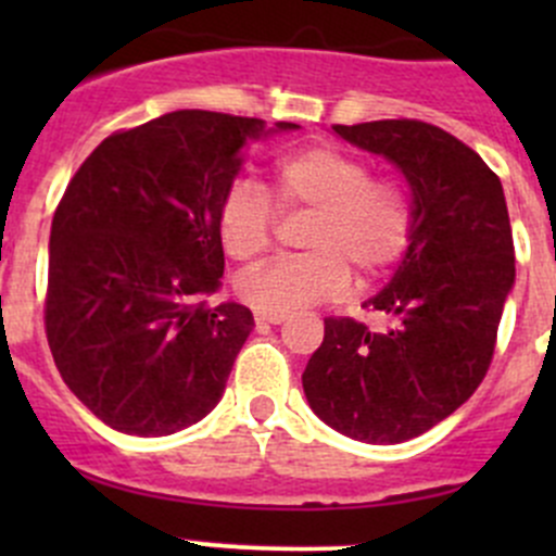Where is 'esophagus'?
<instances>
[{
	"mask_svg": "<svg viewBox=\"0 0 556 556\" xmlns=\"http://www.w3.org/2000/svg\"><path fill=\"white\" fill-rule=\"evenodd\" d=\"M255 319L261 325H282L285 314H271V312H255Z\"/></svg>",
	"mask_w": 556,
	"mask_h": 556,
	"instance_id": "esophagus-1",
	"label": "esophagus"
}]
</instances>
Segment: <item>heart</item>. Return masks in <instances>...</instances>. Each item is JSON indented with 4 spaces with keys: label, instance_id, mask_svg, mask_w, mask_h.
Segmentation results:
<instances>
[{
    "label": "heart",
    "instance_id": "1",
    "mask_svg": "<svg viewBox=\"0 0 556 556\" xmlns=\"http://www.w3.org/2000/svg\"><path fill=\"white\" fill-rule=\"evenodd\" d=\"M274 199L282 210L312 212L304 247L312 252L257 266L239 279L252 309L290 314L339 299L352 282L384 274L414 237V199L403 182L374 177L371 161L333 144H314L274 164ZM228 255L252 261L271 244L277 206L263 185L239 177L220 201Z\"/></svg>",
    "mask_w": 556,
    "mask_h": 556
}]
</instances>
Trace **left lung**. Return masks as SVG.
<instances>
[{
  "instance_id": "8db88e82",
  "label": "left lung",
  "mask_w": 556,
  "mask_h": 556,
  "mask_svg": "<svg viewBox=\"0 0 556 556\" xmlns=\"http://www.w3.org/2000/svg\"><path fill=\"white\" fill-rule=\"evenodd\" d=\"M408 179L414 237L366 309L390 325L325 319L304 392L325 425L366 444H401L457 412L486 377L514 285V237L497 174L422 121L333 126Z\"/></svg>"
}]
</instances>
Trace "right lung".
I'll list each match as a JSON object with an SVG mask.
<instances>
[{"label":"right lung","instance_id":"add662e5","mask_svg":"<svg viewBox=\"0 0 556 556\" xmlns=\"http://www.w3.org/2000/svg\"><path fill=\"white\" fill-rule=\"evenodd\" d=\"M263 134L257 117L206 110L123 128L55 206L45 333L66 387L121 433H177L226 390L255 319L199 299L220 288L217 212L244 142Z\"/></svg>","mask_w":556,"mask_h":556}]
</instances>
